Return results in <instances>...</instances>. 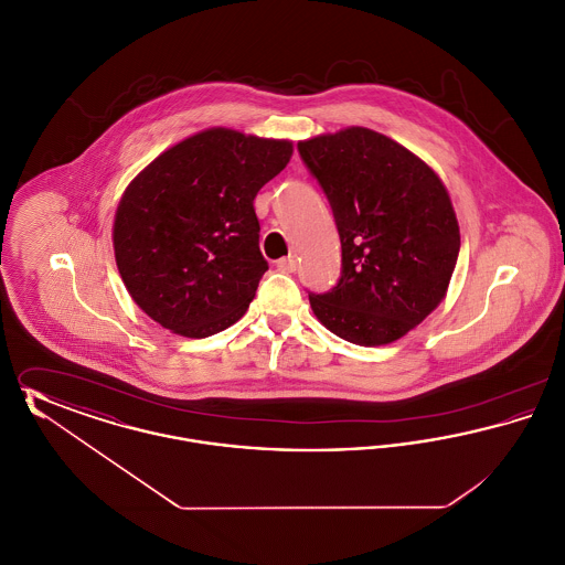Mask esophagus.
Instances as JSON below:
<instances>
[{"mask_svg":"<svg viewBox=\"0 0 565 565\" xmlns=\"http://www.w3.org/2000/svg\"><path fill=\"white\" fill-rule=\"evenodd\" d=\"M277 269L281 270V273H295V258H292V256H288V258H279V260H277Z\"/></svg>","mask_w":565,"mask_h":565,"instance_id":"34e87169","label":"esophagus"}]
</instances>
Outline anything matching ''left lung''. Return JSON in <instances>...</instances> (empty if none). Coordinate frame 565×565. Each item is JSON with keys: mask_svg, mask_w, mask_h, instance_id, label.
<instances>
[{"mask_svg": "<svg viewBox=\"0 0 565 565\" xmlns=\"http://www.w3.org/2000/svg\"><path fill=\"white\" fill-rule=\"evenodd\" d=\"M341 237V277L309 295L337 337L376 348L424 322L447 295L459 254L449 192L398 141L364 127L298 141Z\"/></svg>", "mask_w": 565, "mask_h": 565, "instance_id": "left-lung-1", "label": "left lung"}]
</instances>
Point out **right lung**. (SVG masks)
Segmentation results:
<instances>
[{"instance_id":"add662e5","label":"right lung","mask_w":565,"mask_h":565,"mask_svg":"<svg viewBox=\"0 0 565 565\" xmlns=\"http://www.w3.org/2000/svg\"><path fill=\"white\" fill-rule=\"evenodd\" d=\"M292 141L214 127L164 150L127 186L114 256L137 302L162 328L205 339L247 311L269 269L254 212Z\"/></svg>"}]
</instances>
